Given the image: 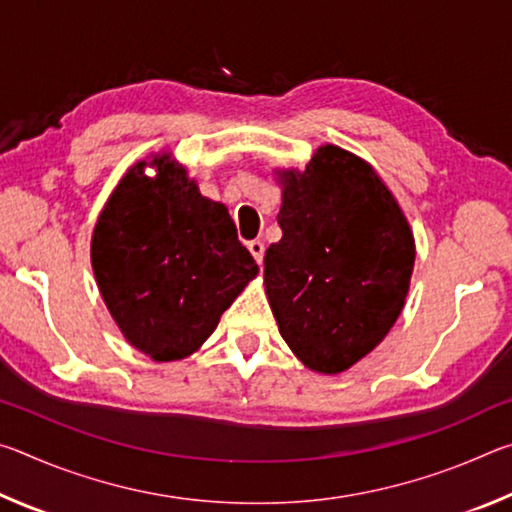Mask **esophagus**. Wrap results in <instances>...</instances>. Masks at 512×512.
Wrapping results in <instances>:
<instances>
[{"label": "esophagus", "mask_w": 512, "mask_h": 512, "mask_svg": "<svg viewBox=\"0 0 512 512\" xmlns=\"http://www.w3.org/2000/svg\"><path fill=\"white\" fill-rule=\"evenodd\" d=\"M248 250H250V253H253V257L257 259V264L264 262V244H262V241H259V239L248 241Z\"/></svg>", "instance_id": "1"}]
</instances>
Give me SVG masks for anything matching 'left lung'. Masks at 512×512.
I'll return each mask as SVG.
<instances>
[{
	"label": "left lung",
	"mask_w": 512,
	"mask_h": 512,
	"mask_svg": "<svg viewBox=\"0 0 512 512\" xmlns=\"http://www.w3.org/2000/svg\"><path fill=\"white\" fill-rule=\"evenodd\" d=\"M282 178V239L264 257L268 302L296 357L336 375L375 350L400 316L413 235L370 164L339 146H320L305 171Z\"/></svg>",
	"instance_id": "left-lung-1"
}]
</instances>
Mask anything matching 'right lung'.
Segmentation results:
<instances>
[{
	"label": "right lung",
	"mask_w": 512,
	"mask_h": 512,
	"mask_svg": "<svg viewBox=\"0 0 512 512\" xmlns=\"http://www.w3.org/2000/svg\"><path fill=\"white\" fill-rule=\"evenodd\" d=\"M121 178L92 235V268L121 332L155 361L203 345L257 264L225 205L201 196L176 162L155 158Z\"/></svg>",
	"instance_id": "right-lung-1"
}]
</instances>
